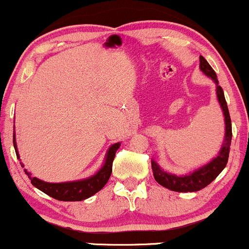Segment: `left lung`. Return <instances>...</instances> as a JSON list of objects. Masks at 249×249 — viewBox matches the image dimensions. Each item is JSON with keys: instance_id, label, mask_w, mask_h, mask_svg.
<instances>
[{"instance_id": "left-lung-1", "label": "left lung", "mask_w": 249, "mask_h": 249, "mask_svg": "<svg viewBox=\"0 0 249 249\" xmlns=\"http://www.w3.org/2000/svg\"><path fill=\"white\" fill-rule=\"evenodd\" d=\"M199 69L207 77L211 78V81L216 85V95H217V101L220 103L222 113L224 116V138L222 141V146L220 152L217 153L213 159H211L208 164L203 165L191 172L185 173V175H175L168 171H165L160 166L154 159H152V170H153L154 179L161 186L168 190L177 192H194L198 190L204 189L211 181L213 180L226 167L228 162L229 149H231V120L229 116L228 106H227L226 98H224L223 89L218 84L216 72L209 65L204 57H199Z\"/></svg>"}]
</instances>
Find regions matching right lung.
Wrapping results in <instances>:
<instances>
[{"label":"right lung","instance_id":"add662e5","mask_svg":"<svg viewBox=\"0 0 249 249\" xmlns=\"http://www.w3.org/2000/svg\"><path fill=\"white\" fill-rule=\"evenodd\" d=\"M13 143H14V148L15 152H17L18 159H20V154H18L17 146V139H15V130L13 133ZM120 146H121V142H116L109 147L106 153V158H104L103 165L101 166L100 170L96 173H93L92 176H90V177L79 179V180L64 181V183H49V181H44L41 179L33 177L32 173H29L26 168L25 173L31 179L32 185L36 186V189H39L44 194L49 195L52 198L64 200V202L84 200L93 196L96 192L103 189L104 185L108 183L111 175V171H113V161L115 154H116V151L120 148ZM20 164L21 166L25 167V165L22 162H20Z\"/></svg>","mask_w":249,"mask_h":249}]
</instances>
